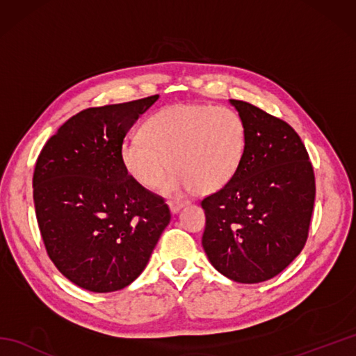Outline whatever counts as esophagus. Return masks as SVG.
Masks as SVG:
<instances>
[{"label":"esophagus","mask_w":356,"mask_h":356,"mask_svg":"<svg viewBox=\"0 0 356 356\" xmlns=\"http://www.w3.org/2000/svg\"><path fill=\"white\" fill-rule=\"evenodd\" d=\"M186 203H188V202H182V200H170V202H168V207H170V209H171V213L176 214V213H179V211L186 205Z\"/></svg>","instance_id":"34e87169"}]
</instances>
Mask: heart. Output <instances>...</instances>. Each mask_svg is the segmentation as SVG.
<instances>
[{"mask_svg":"<svg viewBox=\"0 0 356 356\" xmlns=\"http://www.w3.org/2000/svg\"><path fill=\"white\" fill-rule=\"evenodd\" d=\"M246 149V127L237 111L209 104L170 105L151 115L142 136L120 147V161L131 179L145 188L162 182L166 193H214L236 176Z\"/></svg>","mask_w":356,"mask_h":356,"instance_id":"heart-1","label":"heart"}]
</instances>
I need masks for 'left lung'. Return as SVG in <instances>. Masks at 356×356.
Segmentation results:
<instances>
[{"instance_id":"1","label":"left lung","mask_w":356,"mask_h":356,"mask_svg":"<svg viewBox=\"0 0 356 356\" xmlns=\"http://www.w3.org/2000/svg\"><path fill=\"white\" fill-rule=\"evenodd\" d=\"M246 127V149L228 184L200 202L202 245L211 264L237 283L275 277L305 248L315 174L293 128L255 105L229 99Z\"/></svg>"}]
</instances>
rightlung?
I'll use <instances>...</instances> for the list:
<instances>
[{"mask_svg":"<svg viewBox=\"0 0 356 356\" xmlns=\"http://www.w3.org/2000/svg\"><path fill=\"white\" fill-rule=\"evenodd\" d=\"M157 99L82 110L38 156L33 202L45 251L82 289L115 292L133 283L171 220L163 197L120 161L128 130Z\"/></svg>","mask_w":356,"mask_h":356,"instance_id":"obj_1","label":"right lung"}]
</instances>
